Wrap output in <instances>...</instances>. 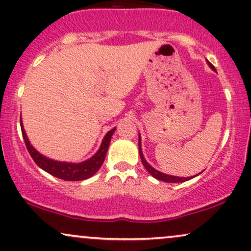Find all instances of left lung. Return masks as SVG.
I'll return each mask as SVG.
<instances>
[{
  "label": "left lung",
  "mask_w": 251,
  "mask_h": 251,
  "mask_svg": "<svg viewBox=\"0 0 251 251\" xmlns=\"http://www.w3.org/2000/svg\"><path fill=\"white\" fill-rule=\"evenodd\" d=\"M207 63H208V66H210V67H211L212 69H213V71L215 72L214 66L212 65L211 62H208V61H207ZM139 154H140L141 162H142V164H144V167L146 168V170H147L148 173L151 174V175L154 177V178H156V179H158V180H163V182H167V183H180V182H186V180L191 179V178H193V177L198 176L199 174H201V173H199L198 175H196V176H191V177H178V176L167 175V174H163V173H161V171L156 170V169H155V168L151 167V164H149V163L147 162V161H146V158H145V156H144V154H142V148H141V136H140V134H139Z\"/></svg>",
  "instance_id": "obj_1"
}]
</instances>
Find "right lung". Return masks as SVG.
<instances>
[{"label": "right lung", "instance_id": "right-lung-1", "mask_svg": "<svg viewBox=\"0 0 251 251\" xmlns=\"http://www.w3.org/2000/svg\"><path fill=\"white\" fill-rule=\"evenodd\" d=\"M21 128H22V134H23V139L26 148L30 153L31 157L33 158L34 162L37 163V166L41 168L43 170H45L46 173L50 174L54 177H58L60 179L63 180H83L87 179L89 177H91L100 170V168L102 167V164L105 160V155L109 148L111 138L112 134L116 131V127L109 131L104 136L102 144H100V149L97 151V153L91 156L89 160L83 161L80 163H71V162H60V161L52 160L44 156L43 154H40L39 151H36L32 145L28 141V138L25 133V129L23 127V123H22V117H21Z\"/></svg>", "mask_w": 251, "mask_h": 251}]
</instances>
